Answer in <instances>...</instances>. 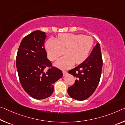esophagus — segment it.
<instances>
[{
  "label": "esophagus",
  "mask_w": 125,
  "mask_h": 125,
  "mask_svg": "<svg viewBox=\"0 0 125 125\" xmlns=\"http://www.w3.org/2000/svg\"><path fill=\"white\" fill-rule=\"evenodd\" d=\"M63 76H66L67 74V72L66 71H63Z\"/></svg>",
  "instance_id": "34e87169"
}]
</instances>
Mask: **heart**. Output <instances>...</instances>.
Listing matches in <instances>:
<instances>
[{"instance_id": "b5f03b06", "label": "heart", "mask_w": 125, "mask_h": 125, "mask_svg": "<svg viewBox=\"0 0 125 125\" xmlns=\"http://www.w3.org/2000/svg\"><path fill=\"white\" fill-rule=\"evenodd\" d=\"M94 42L88 35L63 33L57 39L49 38L45 43L48 58L51 61L58 59L65 52L67 54L59 58L55 65L61 69H68L76 64L83 62L87 58Z\"/></svg>"}]
</instances>
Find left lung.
Returning a JSON list of instances; mask_svg holds the SVG:
<instances>
[{
	"instance_id": "left-lung-1",
	"label": "left lung",
	"mask_w": 125,
	"mask_h": 125,
	"mask_svg": "<svg viewBox=\"0 0 125 125\" xmlns=\"http://www.w3.org/2000/svg\"><path fill=\"white\" fill-rule=\"evenodd\" d=\"M102 64L100 45L97 43L83 62L68 71L76 78L74 83L67 91L71 97L83 101L94 94L100 82Z\"/></svg>"
}]
</instances>
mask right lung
Here are the masks:
<instances>
[{"label": "right lung", "instance_id": "right-lung-1", "mask_svg": "<svg viewBox=\"0 0 125 125\" xmlns=\"http://www.w3.org/2000/svg\"><path fill=\"white\" fill-rule=\"evenodd\" d=\"M45 33L35 31L25 36L18 50L16 66L24 91L37 100L47 98L53 92V84L62 78V71L52 66L44 47ZM49 68L46 73L44 70Z\"/></svg>", "mask_w": 125, "mask_h": 125}]
</instances>
